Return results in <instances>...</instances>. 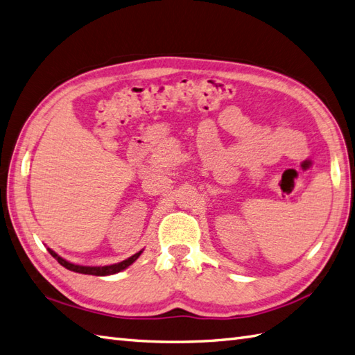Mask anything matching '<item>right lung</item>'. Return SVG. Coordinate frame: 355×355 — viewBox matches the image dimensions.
<instances>
[{"mask_svg": "<svg viewBox=\"0 0 355 355\" xmlns=\"http://www.w3.org/2000/svg\"><path fill=\"white\" fill-rule=\"evenodd\" d=\"M49 254L53 255V257L60 263V265L66 269L69 270H73V272H78V274H86V275H100V277H104V275H113V274H118V272L127 269L130 265H133V263L139 259V255L142 254V251L136 252L135 255H131V257L122 260L119 263H114V265H110V266H81V265H73V263L71 261H66L64 259H62L59 254L54 252L51 248H48Z\"/></svg>", "mask_w": 355, "mask_h": 355, "instance_id": "obj_1", "label": "right lung"}]
</instances>
